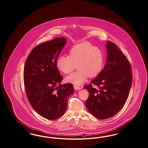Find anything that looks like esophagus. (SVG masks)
Instances as JSON below:
<instances>
[{
    "mask_svg": "<svg viewBox=\"0 0 148 148\" xmlns=\"http://www.w3.org/2000/svg\"><path fill=\"white\" fill-rule=\"evenodd\" d=\"M74 88L75 90H80V89H82L83 87L82 86H77V85H74Z\"/></svg>",
    "mask_w": 148,
    "mask_h": 148,
    "instance_id": "esophagus-1",
    "label": "esophagus"
}]
</instances>
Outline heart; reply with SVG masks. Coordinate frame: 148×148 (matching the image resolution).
<instances>
[{"mask_svg": "<svg viewBox=\"0 0 148 148\" xmlns=\"http://www.w3.org/2000/svg\"><path fill=\"white\" fill-rule=\"evenodd\" d=\"M69 56H60L57 59L56 65L59 71L68 74L76 68L75 73L66 77L68 82L81 85L87 77L97 76L102 68L103 54L100 49L89 42H82L74 45L70 49Z\"/></svg>", "mask_w": 148, "mask_h": 148, "instance_id": "obj_1", "label": "heart"}]
</instances>
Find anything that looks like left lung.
Segmentation results:
<instances>
[{
    "mask_svg": "<svg viewBox=\"0 0 148 148\" xmlns=\"http://www.w3.org/2000/svg\"><path fill=\"white\" fill-rule=\"evenodd\" d=\"M105 46L106 65L91 84L84 86L89 92L86 108L100 119L110 118L123 108L132 83L131 66L127 57L112 42L107 41ZM92 84L98 88H93Z\"/></svg>",
    "mask_w": 148,
    "mask_h": 148,
    "instance_id": "1",
    "label": "left lung"
}]
</instances>
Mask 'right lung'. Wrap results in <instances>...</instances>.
I'll use <instances>...</instances> for the list:
<instances>
[{
    "label": "right lung",
    "mask_w": 148,
    "mask_h": 148,
    "mask_svg": "<svg viewBox=\"0 0 148 148\" xmlns=\"http://www.w3.org/2000/svg\"><path fill=\"white\" fill-rule=\"evenodd\" d=\"M66 40L56 38L34 48L25 62L24 85L29 101L40 116L49 120L62 116L74 90L71 83L61 84L63 77L56 65Z\"/></svg>",
    "instance_id": "right-lung-1"
}]
</instances>
